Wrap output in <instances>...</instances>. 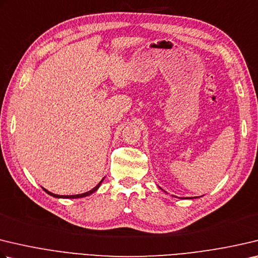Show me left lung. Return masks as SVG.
<instances>
[{
    "label": "left lung",
    "instance_id": "8db88e82",
    "mask_svg": "<svg viewBox=\"0 0 258 258\" xmlns=\"http://www.w3.org/2000/svg\"><path fill=\"white\" fill-rule=\"evenodd\" d=\"M186 199H193V198H186ZM194 199H198V198H194Z\"/></svg>",
    "mask_w": 258,
    "mask_h": 258
}]
</instances>
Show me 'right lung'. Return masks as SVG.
<instances>
[{
  "label": "right lung",
  "mask_w": 258,
  "mask_h": 258,
  "mask_svg": "<svg viewBox=\"0 0 258 258\" xmlns=\"http://www.w3.org/2000/svg\"><path fill=\"white\" fill-rule=\"evenodd\" d=\"M104 179H105V178H102L99 184H98L96 187H93V188H92L91 190L86 191V193H82V194H77V195H57V194L51 193V191H49V190H47V189H45L44 187H43V189H44L48 195L53 196V198H56V199H80V198H86V196H89V195H91L92 193H95V191H96L98 188H99L100 185H101V182H102V180H104Z\"/></svg>",
  "instance_id": "right-lung-1"
}]
</instances>
